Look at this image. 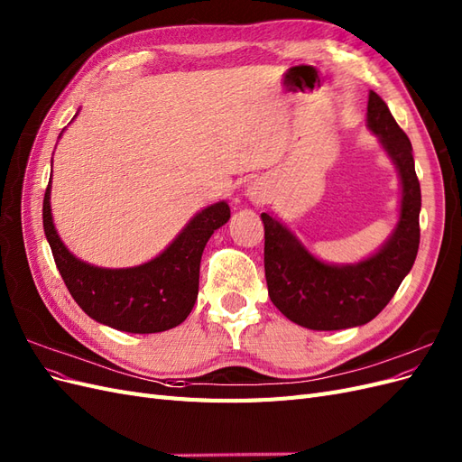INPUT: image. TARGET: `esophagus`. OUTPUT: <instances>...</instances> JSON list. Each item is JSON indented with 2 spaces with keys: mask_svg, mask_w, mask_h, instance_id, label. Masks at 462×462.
Masks as SVG:
<instances>
[{
  "mask_svg": "<svg viewBox=\"0 0 462 462\" xmlns=\"http://www.w3.org/2000/svg\"><path fill=\"white\" fill-rule=\"evenodd\" d=\"M248 197L254 202H263L265 199H268V190H265L263 183H254L253 187H248Z\"/></svg>",
  "mask_w": 462,
  "mask_h": 462,
  "instance_id": "esophagus-1",
  "label": "esophagus"
}]
</instances>
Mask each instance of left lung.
Listing matches in <instances>:
<instances>
[{"mask_svg":"<svg viewBox=\"0 0 462 462\" xmlns=\"http://www.w3.org/2000/svg\"><path fill=\"white\" fill-rule=\"evenodd\" d=\"M368 129L380 136L401 177V216L395 231L377 253L358 263L331 265L306 250L283 223L263 221V270L279 312L295 324L333 331L365 326L393 299L411 272L420 245L422 194L414 171L412 144L375 92L368 96Z\"/></svg>","mask_w":462,"mask_h":462,"instance_id":"obj_1","label":"left lung"}]
</instances>
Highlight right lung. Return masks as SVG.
<instances>
[{
	"mask_svg": "<svg viewBox=\"0 0 462 462\" xmlns=\"http://www.w3.org/2000/svg\"><path fill=\"white\" fill-rule=\"evenodd\" d=\"M55 265L75 302L92 319L127 333H158L185 321L199 297L200 258L216 229L231 217L227 202L204 208L160 256L134 268H97L69 253L55 231L50 185L42 206Z\"/></svg>",
	"mask_w": 462,
	"mask_h": 462,
	"instance_id": "1",
	"label": "right lung"
}]
</instances>
